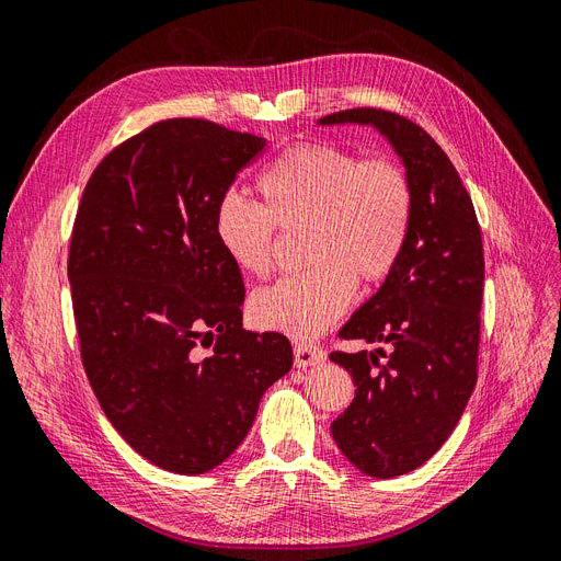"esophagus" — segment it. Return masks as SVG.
Listing matches in <instances>:
<instances>
[{
    "label": "esophagus",
    "instance_id": "obj_1",
    "mask_svg": "<svg viewBox=\"0 0 561 561\" xmlns=\"http://www.w3.org/2000/svg\"><path fill=\"white\" fill-rule=\"evenodd\" d=\"M325 360H328V355H325V351H322L320 346L307 344V342L295 344V365L299 369L316 367V365H322Z\"/></svg>",
    "mask_w": 561,
    "mask_h": 561
}]
</instances>
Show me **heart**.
<instances>
[{
    "label": "heart",
    "mask_w": 561,
    "mask_h": 561,
    "mask_svg": "<svg viewBox=\"0 0 561 561\" xmlns=\"http://www.w3.org/2000/svg\"><path fill=\"white\" fill-rule=\"evenodd\" d=\"M262 203L227 192L215 206V239L248 276L274 266L276 229L309 227L307 264L254 293L250 316L260 328L313 336L346 309L355 278L379 283L396 268L412 227L414 192L396 161L363 159L328 142L295 145L260 182Z\"/></svg>",
    "instance_id": "b5f03b06"
}]
</instances>
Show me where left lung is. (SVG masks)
I'll list each match as a JSON object with an SVG mask.
<instances>
[{
  "label": "left lung",
  "instance_id": "8db88e82",
  "mask_svg": "<svg viewBox=\"0 0 561 561\" xmlns=\"http://www.w3.org/2000/svg\"><path fill=\"white\" fill-rule=\"evenodd\" d=\"M318 124L375 126L412 182V227L400 260L339 332L342 339L388 344L390 353L330 355L355 383L348 410L332 423L336 447L369 478H398L445 445L478 381L482 233L454 163L410 118L358 107Z\"/></svg>",
  "mask_w": 561,
  "mask_h": 561
}]
</instances>
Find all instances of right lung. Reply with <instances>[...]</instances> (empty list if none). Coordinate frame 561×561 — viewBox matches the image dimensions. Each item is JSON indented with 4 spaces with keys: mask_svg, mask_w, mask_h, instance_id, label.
Masks as SVG:
<instances>
[{
    "mask_svg": "<svg viewBox=\"0 0 561 561\" xmlns=\"http://www.w3.org/2000/svg\"><path fill=\"white\" fill-rule=\"evenodd\" d=\"M264 138L168 118L114 147L83 190L67 257L81 363L105 416L154 466L201 474L239 447L293 367L243 330L245 287L215 206Z\"/></svg>",
    "mask_w": 561,
    "mask_h": 561,
    "instance_id": "right-lung-1",
    "label": "right lung"
}]
</instances>
